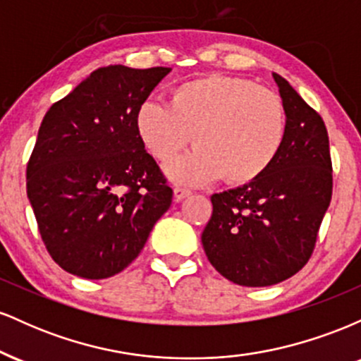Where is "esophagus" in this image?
<instances>
[{
    "label": "esophagus",
    "mask_w": 361,
    "mask_h": 361,
    "mask_svg": "<svg viewBox=\"0 0 361 361\" xmlns=\"http://www.w3.org/2000/svg\"><path fill=\"white\" fill-rule=\"evenodd\" d=\"M173 193H175V200L176 202H181V200H183V198L190 197V195H192V192H190L188 188H181V186H175Z\"/></svg>",
    "instance_id": "1"
}]
</instances>
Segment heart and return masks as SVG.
Instances as JSON below:
<instances>
[{
  "instance_id": "b5f03b06",
  "label": "heart",
  "mask_w": 361,
  "mask_h": 361,
  "mask_svg": "<svg viewBox=\"0 0 361 361\" xmlns=\"http://www.w3.org/2000/svg\"><path fill=\"white\" fill-rule=\"evenodd\" d=\"M135 130L157 163L166 164L188 146L190 154L166 168L176 183L258 180L279 157L287 135L280 97L238 76L209 74L173 88L169 105L146 100L135 110Z\"/></svg>"
}]
</instances>
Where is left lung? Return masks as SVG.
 <instances>
[{
	"instance_id": "8db88e82",
	"label": "left lung",
	"mask_w": 361,
	"mask_h": 361,
	"mask_svg": "<svg viewBox=\"0 0 361 361\" xmlns=\"http://www.w3.org/2000/svg\"><path fill=\"white\" fill-rule=\"evenodd\" d=\"M287 115L275 163L258 180L214 193L202 244L212 267L243 287H268L302 270L333 195L329 137L316 110L273 73Z\"/></svg>"
}]
</instances>
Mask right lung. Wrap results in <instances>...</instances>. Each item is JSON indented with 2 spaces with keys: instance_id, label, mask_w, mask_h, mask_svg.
<instances>
[{
  "instance_id": "right-lung-1",
  "label": "right lung",
  "mask_w": 361,
  "mask_h": 361,
  "mask_svg": "<svg viewBox=\"0 0 361 361\" xmlns=\"http://www.w3.org/2000/svg\"><path fill=\"white\" fill-rule=\"evenodd\" d=\"M169 71L100 68L45 114L27 195L62 270L88 280L117 275L171 205L173 190L135 130V110Z\"/></svg>"
}]
</instances>
